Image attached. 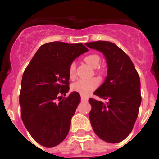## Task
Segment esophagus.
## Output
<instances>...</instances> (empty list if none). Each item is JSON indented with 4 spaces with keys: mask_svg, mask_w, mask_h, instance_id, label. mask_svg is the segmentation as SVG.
<instances>
[{
    "mask_svg": "<svg viewBox=\"0 0 159 159\" xmlns=\"http://www.w3.org/2000/svg\"><path fill=\"white\" fill-rule=\"evenodd\" d=\"M88 100V98L84 95H81V101H87Z\"/></svg>",
    "mask_w": 159,
    "mask_h": 159,
    "instance_id": "34e87169",
    "label": "esophagus"
}]
</instances>
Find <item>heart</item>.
<instances>
[{
  "label": "heart",
  "instance_id": "obj_1",
  "mask_svg": "<svg viewBox=\"0 0 159 159\" xmlns=\"http://www.w3.org/2000/svg\"><path fill=\"white\" fill-rule=\"evenodd\" d=\"M84 61L89 66L92 67H97L100 62V58L99 56L92 54L87 56L84 58ZM68 75L70 79H74L75 77V64L71 63L68 68ZM99 80L97 78L82 79L72 84V90L83 95H88L92 93L94 90L99 86Z\"/></svg>",
  "mask_w": 159,
  "mask_h": 159
}]
</instances>
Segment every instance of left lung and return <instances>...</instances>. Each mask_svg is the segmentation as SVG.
<instances>
[{
    "instance_id": "obj_1",
    "label": "left lung",
    "mask_w": 159,
    "mask_h": 159,
    "mask_svg": "<svg viewBox=\"0 0 159 159\" xmlns=\"http://www.w3.org/2000/svg\"><path fill=\"white\" fill-rule=\"evenodd\" d=\"M103 54L107 72L103 84L94 92L107 100L89 99V119L98 137L110 143L123 141L131 132L141 104L140 79L130 57L109 41L86 43Z\"/></svg>"
}]
</instances>
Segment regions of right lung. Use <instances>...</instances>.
Wrapping results in <instances>:
<instances>
[{"label":"right lung","instance_id":"right-lung-1","mask_svg":"<svg viewBox=\"0 0 159 159\" xmlns=\"http://www.w3.org/2000/svg\"><path fill=\"white\" fill-rule=\"evenodd\" d=\"M88 49L82 43L55 41L40 46L22 76L20 114L25 127L43 147L59 145L67 137L80 95L69 91L68 68ZM59 99V102L57 99Z\"/></svg>","mask_w":159,"mask_h":159}]
</instances>
